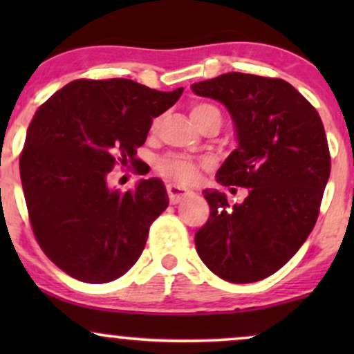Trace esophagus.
<instances>
[{
    "label": "esophagus",
    "instance_id": "34e87169",
    "mask_svg": "<svg viewBox=\"0 0 354 354\" xmlns=\"http://www.w3.org/2000/svg\"><path fill=\"white\" fill-rule=\"evenodd\" d=\"M167 195L172 205H178V203H182L185 198L190 196V192L183 190V188L177 185H167Z\"/></svg>",
    "mask_w": 354,
    "mask_h": 354
}]
</instances>
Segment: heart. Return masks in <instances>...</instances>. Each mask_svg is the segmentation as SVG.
Masks as SVG:
<instances>
[{"label": "heart", "mask_w": 354, "mask_h": 354, "mask_svg": "<svg viewBox=\"0 0 354 354\" xmlns=\"http://www.w3.org/2000/svg\"><path fill=\"white\" fill-rule=\"evenodd\" d=\"M214 109V106L206 104V103H198L192 108V118L196 120L201 114H205L206 111ZM161 124V119L156 118L153 120L151 129L156 130ZM209 166V162L206 159H195L190 156H183V154L177 153H167L164 156L158 158L156 161V172L159 176L167 178L174 183H178V185H192L198 180L200 177V172L203 169Z\"/></svg>", "instance_id": "obj_1"}]
</instances>
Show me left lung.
Wrapping results in <instances>:
<instances>
[{
	"instance_id": "1",
	"label": "left lung",
	"mask_w": 354,
	"mask_h": 354,
	"mask_svg": "<svg viewBox=\"0 0 354 354\" xmlns=\"http://www.w3.org/2000/svg\"><path fill=\"white\" fill-rule=\"evenodd\" d=\"M227 106L239 147L216 180L248 188L241 205L205 190L211 207L195 246L203 263L232 283L263 280L288 263L316 225L330 176V151L317 111L282 79L229 72L193 84Z\"/></svg>"
}]
</instances>
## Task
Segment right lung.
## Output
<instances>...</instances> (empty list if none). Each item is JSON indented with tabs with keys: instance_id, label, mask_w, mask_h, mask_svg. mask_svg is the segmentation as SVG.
Returning <instances> with one entry per match:
<instances>
[{
	"instance_id": "1",
	"label": "right lung",
	"mask_w": 354,
	"mask_h": 354,
	"mask_svg": "<svg viewBox=\"0 0 354 354\" xmlns=\"http://www.w3.org/2000/svg\"><path fill=\"white\" fill-rule=\"evenodd\" d=\"M182 91L79 79L35 111L19 158L28 221L43 253L71 277L106 283L138 261L169 205L166 187L148 178L111 190L106 176L118 164L140 174L137 148Z\"/></svg>"
}]
</instances>
